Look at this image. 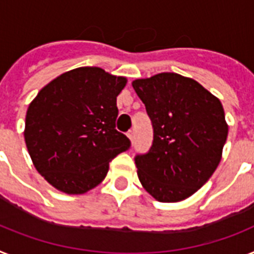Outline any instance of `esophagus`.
<instances>
[{
  "label": "esophagus",
  "instance_id": "1",
  "mask_svg": "<svg viewBox=\"0 0 254 254\" xmlns=\"http://www.w3.org/2000/svg\"><path fill=\"white\" fill-rule=\"evenodd\" d=\"M127 136H128V139L133 142V140H135V131H133V129H129V131L127 132Z\"/></svg>",
  "mask_w": 254,
  "mask_h": 254
}]
</instances>
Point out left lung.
<instances>
[{"label":"left lung","instance_id":"1","mask_svg":"<svg viewBox=\"0 0 254 254\" xmlns=\"http://www.w3.org/2000/svg\"><path fill=\"white\" fill-rule=\"evenodd\" d=\"M153 127L149 150L136 154L137 177L153 197L177 202L200 190L219 165L228 127L221 101L174 72L132 81Z\"/></svg>","mask_w":254,"mask_h":254}]
</instances>
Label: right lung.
I'll list each match as a JSON object with an SVG mask.
<instances>
[{
	"label": "right lung",
	"mask_w": 254,
	"mask_h": 254,
	"mask_svg": "<svg viewBox=\"0 0 254 254\" xmlns=\"http://www.w3.org/2000/svg\"><path fill=\"white\" fill-rule=\"evenodd\" d=\"M126 77L100 67L64 72L28 106L24 140L36 170L57 190L80 194L105 179L109 162L131 141L115 129Z\"/></svg>",
	"instance_id": "1"
}]
</instances>
